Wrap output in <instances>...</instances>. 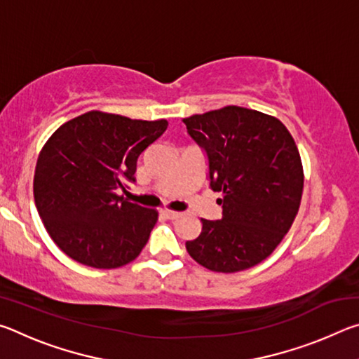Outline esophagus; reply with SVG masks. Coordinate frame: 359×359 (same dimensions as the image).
Here are the masks:
<instances>
[{
  "label": "esophagus",
  "instance_id": "1",
  "mask_svg": "<svg viewBox=\"0 0 359 359\" xmlns=\"http://www.w3.org/2000/svg\"><path fill=\"white\" fill-rule=\"evenodd\" d=\"M161 214L165 215L166 218H169V220H174V218L180 217V212H175V210H169V209H163Z\"/></svg>",
  "mask_w": 359,
  "mask_h": 359
}]
</instances>
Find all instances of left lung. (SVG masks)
Segmentation results:
<instances>
[{
  "mask_svg": "<svg viewBox=\"0 0 359 359\" xmlns=\"http://www.w3.org/2000/svg\"><path fill=\"white\" fill-rule=\"evenodd\" d=\"M184 123L205 151L223 209L220 220L201 218V234L185 242L187 252L215 272L248 269L276 250L299 210L304 172L294 139L280 120L239 106Z\"/></svg>",
  "mask_w": 359,
  "mask_h": 359,
  "instance_id": "1",
  "label": "left lung"
}]
</instances>
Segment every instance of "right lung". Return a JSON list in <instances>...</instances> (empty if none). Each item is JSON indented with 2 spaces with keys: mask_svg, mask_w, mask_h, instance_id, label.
<instances>
[{
  "mask_svg": "<svg viewBox=\"0 0 359 359\" xmlns=\"http://www.w3.org/2000/svg\"><path fill=\"white\" fill-rule=\"evenodd\" d=\"M166 128V120L92 111L66 121L46 142L36 163L34 203L47 233L69 258L114 269L141 253L158 212L117 191L135 184L139 155Z\"/></svg>",
  "mask_w": 359,
  "mask_h": 359,
  "instance_id": "add662e5",
  "label": "right lung"
}]
</instances>
